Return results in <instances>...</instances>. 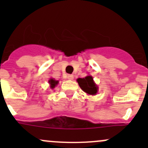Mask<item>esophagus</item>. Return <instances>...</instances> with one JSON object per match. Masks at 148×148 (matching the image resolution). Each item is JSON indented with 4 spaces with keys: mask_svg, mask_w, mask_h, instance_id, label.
Returning <instances> with one entry per match:
<instances>
[{
    "mask_svg": "<svg viewBox=\"0 0 148 148\" xmlns=\"http://www.w3.org/2000/svg\"><path fill=\"white\" fill-rule=\"evenodd\" d=\"M67 79L69 80H73L74 79V75L73 74H68L67 75Z\"/></svg>",
    "mask_w": 148,
    "mask_h": 148,
    "instance_id": "obj_1",
    "label": "esophagus"
}]
</instances>
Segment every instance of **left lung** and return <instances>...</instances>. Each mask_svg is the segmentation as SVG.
Masks as SVG:
<instances>
[{
    "label": "left lung",
    "mask_w": 148,
    "mask_h": 148,
    "mask_svg": "<svg viewBox=\"0 0 148 148\" xmlns=\"http://www.w3.org/2000/svg\"><path fill=\"white\" fill-rule=\"evenodd\" d=\"M77 81L81 89L88 95H96L97 93L98 86L94 82L92 76H86L84 78H78Z\"/></svg>",
    "instance_id": "8db88e82"
}]
</instances>
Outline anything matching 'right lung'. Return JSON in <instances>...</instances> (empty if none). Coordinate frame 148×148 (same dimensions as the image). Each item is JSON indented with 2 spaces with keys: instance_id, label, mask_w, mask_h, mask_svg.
<instances>
[{
  "instance_id": "1",
  "label": "right lung",
  "mask_w": 148,
  "mask_h": 148,
  "mask_svg": "<svg viewBox=\"0 0 148 148\" xmlns=\"http://www.w3.org/2000/svg\"><path fill=\"white\" fill-rule=\"evenodd\" d=\"M49 84H50V87L51 88V89H53V88H54L55 86L58 84L59 81H56V80H55L54 79L51 78V79H49Z\"/></svg>"
}]
</instances>
